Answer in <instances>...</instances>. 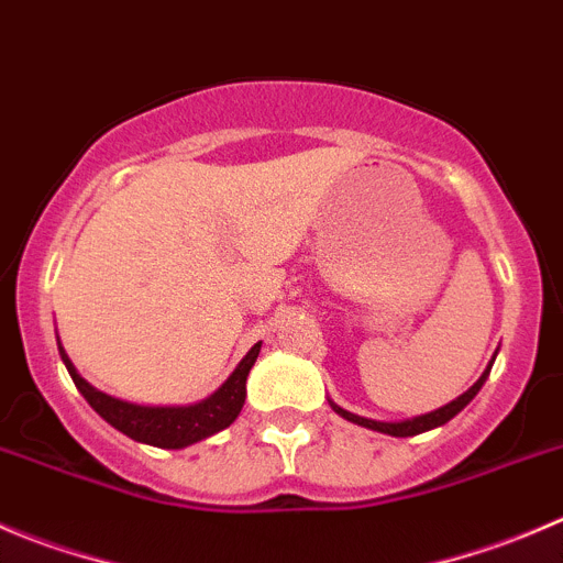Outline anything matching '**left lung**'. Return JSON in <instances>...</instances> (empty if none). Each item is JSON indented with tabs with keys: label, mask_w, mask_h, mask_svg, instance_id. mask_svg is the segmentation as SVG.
Returning a JSON list of instances; mask_svg holds the SVG:
<instances>
[{
	"label": "left lung",
	"mask_w": 563,
	"mask_h": 563,
	"mask_svg": "<svg viewBox=\"0 0 563 563\" xmlns=\"http://www.w3.org/2000/svg\"><path fill=\"white\" fill-rule=\"evenodd\" d=\"M495 354H498V352H495ZM493 363H495V357L489 360V365H487V368H484V374L478 376V379L473 382V385L467 387V390L462 393V396H456L454 401H449V404H445V407H440V409H432V412H427V415H415V418H407V420L363 418V415H354V412H349V409L338 407L335 401H330V407L335 409V412L341 415V418L352 420V423H357V427L371 429V432L390 434V438H412V434H423V432H429V429L443 427V423H449V420L454 418V415H460L462 409H465L467 404H471L473 398H476V393L482 390V385H484V382H487L489 371H493Z\"/></svg>",
	"instance_id": "1"
}]
</instances>
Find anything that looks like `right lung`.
I'll return each mask as SVG.
<instances>
[{"instance_id":"obj_1","label":"right lung","mask_w":563,"mask_h":563,"mask_svg":"<svg viewBox=\"0 0 563 563\" xmlns=\"http://www.w3.org/2000/svg\"><path fill=\"white\" fill-rule=\"evenodd\" d=\"M57 349L74 385L79 387L87 404L107 420L109 427H114L125 438L136 440V443L156 445V449H187V445L200 443V440L222 432V429H228L239 418V412L244 407V398H247L250 368L258 360L261 343H255L244 354L242 363L233 368V374L209 398L195 404H181V407H148V404H134L109 396V393L98 390L90 382L81 379V374L70 363V357L65 354L59 341Z\"/></svg>"}]
</instances>
